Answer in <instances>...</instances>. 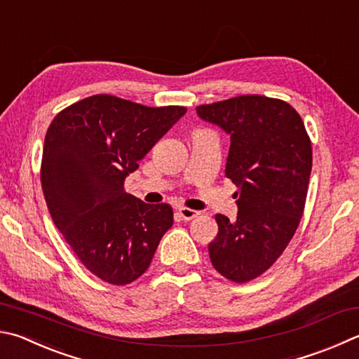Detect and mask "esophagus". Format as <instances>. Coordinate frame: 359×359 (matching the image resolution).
Masks as SVG:
<instances>
[{"label":"esophagus","instance_id":"1","mask_svg":"<svg viewBox=\"0 0 359 359\" xmlns=\"http://www.w3.org/2000/svg\"><path fill=\"white\" fill-rule=\"evenodd\" d=\"M179 215H180L182 219L190 221V219H193V218H196L198 215H199V212H198V210H193V208L180 207V208H179Z\"/></svg>","mask_w":359,"mask_h":359}]
</instances>
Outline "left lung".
Masks as SVG:
<instances>
[{
  "label": "left lung",
  "mask_w": 359,
  "mask_h": 359,
  "mask_svg": "<svg viewBox=\"0 0 359 359\" xmlns=\"http://www.w3.org/2000/svg\"><path fill=\"white\" fill-rule=\"evenodd\" d=\"M196 113L231 135L226 177L238 187L237 219L217 215L208 245L215 270L248 283L276 262L303 217L312 147L303 119L287 102L238 95Z\"/></svg>",
  "instance_id": "1"
}]
</instances>
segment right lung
I'll return each mask as SVG.
<instances>
[{
    "instance_id": "obj_1",
    "label": "right lung",
    "mask_w": 359,
    "mask_h": 359,
    "mask_svg": "<svg viewBox=\"0 0 359 359\" xmlns=\"http://www.w3.org/2000/svg\"><path fill=\"white\" fill-rule=\"evenodd\" d=\"M185 113V107L151 108L99 94L62 109L50 123L41 168L48 212L102 281L138 279L174 223L171 205L146 204L126 193L123 182Z\"/></svg>"
}]
</instances>
